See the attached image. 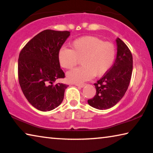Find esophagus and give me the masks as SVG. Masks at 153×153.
Here are the masks:
<instances>
[{
    "label": "esophagus",
    "instance_id": "1",
    "mask_svg": "<svg viewBox=\"0 0 153 153\" xmlns=\"http://www.w3.org/2000/svg\"><path fill=\"white\" fill-rule=\"evenodd\" d=\"M85 85H86V84H76V85L77 86V87H85Z\"/></svg>",
    "mask_w": 153,
    "mask_h": 153
}]
</instances>
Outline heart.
I'll return each instance as SVG.
<instances>
[{"label":"heart","instance_id":"b5f03b06","mask_svg":"<svg viewBox=\"0 0 153 153\" xmlns=\"http://www.w3.org/2000/svg\"><path fill=\"white\" fill-rule=\"evenodd\" d=\"M71 49L62 48L57 54L62 68L70 70L80 60L82 66L68 72V81L82 83L94 76L100 77L110 69L116 57V47L113 43L104 42L94 36H85L73 41Z\"/></svg>","mask_w":153,"mask_h":153}]
</instances>
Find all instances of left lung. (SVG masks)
<instances>
[{
	"instance_id": "obj_1",
	"label": "left lung",
	"mask_w": 153,
	"mask_h": 153,
	"mask_svg": "<svg viewBox=\"0 0 153 153\" xmlns=\"http://www.w3.org/2000/svg\"><path fill=\"white\" fill-rule=\"evenodd\" d=\"M117 55L114 64L107 73L94 83L96 95L88 100L89 105L101 110L111 108L119 102L126 94L132 77V53L120 39H117Z\"/></svg>"
}]
</instances>
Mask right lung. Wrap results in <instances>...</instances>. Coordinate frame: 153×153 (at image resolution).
<instances>
[{"label":"right lung","instance_id":"obj_1","mask_svg":"<svg viewBox=\"0 0 153 153\" xmlns=\"http://www.w3.org/2000/svg\"><path fill=\"white\" fill-rule=\"evenodd\" d=\"M69 35L68 31L45 30L30 40L19 53V85L28 102L40 111L53 110L64 99L68 85L55 82L65 77L57 54Z\"/></svg>","mask_w":153,"mask_h":153}]
</instances>
